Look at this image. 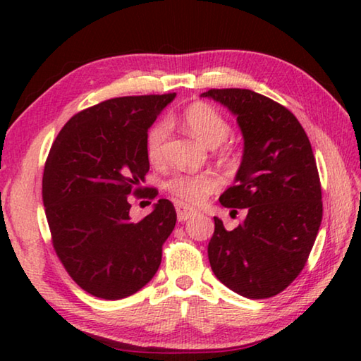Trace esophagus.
Instances as JSON below:
<instances>
[{"label": "esophagus", "mask_w": 361, "mask_h": 361, "mask_svg": "<svg viewBox=\"0 0 361 361\" xmlns=\"http://www.w3.org/2000/svg\"><path fill=\"white\" fill-rule=\"evenodd\" d=\"M195 213L197 212L189 209V207H186V205H181V204L176 205V215H178V221H186V219L194 216Z\"/></svg>", "instance_id": "esophagus-1"}]
</instances>
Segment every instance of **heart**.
<instances>
[{"label": "heart", "mask_w": 361, "mask_h": 361, "mask_svg": "<svg viewBox=\"0 0 361 361\" xmlns=\"http://www.w3.org/2000/svg\"><path fill=\"white\" fill-rule=\"evenodd\" d=\"M181 122L188 132L199 142L216 148L228 140L231 126L224 116L215 106L204 102H195L189 105L181 114ZM170 122L162 119L151 127L146 138V154L152 164L161 162L164 154V143L169 137ZM219 186L216 175L204 173H176L167 180L166 189L176 199L188 204H202Z\"/></svg>", "instance_id": "heart-1"}]
</instances>
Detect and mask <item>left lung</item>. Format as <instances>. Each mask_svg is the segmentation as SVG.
Masks as SVG:
<instances>
[{"label":"left lung","instance_id":"8db88e82","mask_svg":"<svg viewBox=\"0 0 361 361\" xmlns=\"http://www.w3.org/2000/svg\"><path fill=\"white\" fill-rule=\"evenodd\" d=\"M200 97L221 103L237 118L243 156L235 185L219 202L248 212L232 231L213 218L212 271L240 296H276L304 269L322 223L312 146L295 114L264 95L248 89H210Z\"/></svg>","mask_w":361,"mask_h":361}]
</instances>
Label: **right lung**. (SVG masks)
<instances>
[{"label":"right lung","instance_id":"add662e5","mask_svg":"<svg viewBox=\"0 0 361 361\" xmlns=\"http://www.w3.org/2000/svg\"><path fill=\"white\" fill-rule=\"evenodd\" d=\"M176 97H118L78 113L49 151L42 204L54 250L70 277L102 299L133 295L154 277L162 245L176 223L173 204L159 199L145 218H130V194L149 170L148 129ZM148 189L146 197H156Z\"/></svg>","mask_w":361,"mask_h":361}]
</instances>
